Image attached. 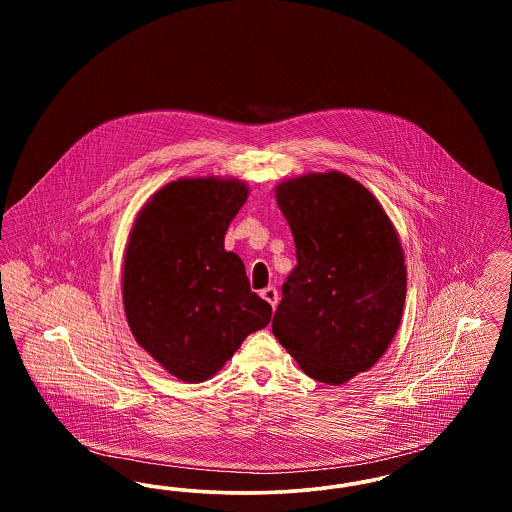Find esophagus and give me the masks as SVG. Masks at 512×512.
Segmentation results:
<instances>
[{
    "mask_svg": "<svg viewBox=\"0 0 512 512\" xmlns=\"http://www.w3.org/2000/svg\"><path fill=\"white\" fill-rule=\"evenodd\" d=\"M261 295H263V299L268 301L272 307H276V305H278V290H276L274 286H268V288H265V290L261 292Z\"/></svg>",
    "mask_w": 512,
    "mask_h": 512,
    "instance_id": "esophagus-1",
    "label": "esophagus"
}]
</instances>
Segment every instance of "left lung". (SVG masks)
Here are the masks:
<instances>
[{
    "label": "left lung",
    "mask_w": 512,
    "mask_h": 512,
    "mask_svg": "<svg viewBox=\"0 0 512 512\" xmlns=\"http://www.w3.org/2000/svg\"><path fill=\"white\" fill-rule=\"evenodd\" d=\"M297 265L282 284L272 334L301 370L336 386L388 349L403 315V249L376 197L341 174H307L276 190Z\"/></svg>",
    "instance_id": "obj_1"
}]
</instances>
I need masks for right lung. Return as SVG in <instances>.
Instances as JSON below:
<instances>
[{
    "mask_svg": "<svg viewBox=\"0 0 512 512\" xmlns=\"http://www.w3.org/2000/svg\"><path fill=\"white\" fill-rule=\"evenodd\" d=\"M247 199L240 180H176L151 197L130 232L122 299L147 353L184 382H203L242 341L265 328L272 307L251 292L224 234Z\"/></svg>",
    "mask_w": 512,
    "mask_h": 512,
    "instance_id": "add662e5",
    "label": "right lung"
}]
</instances>
